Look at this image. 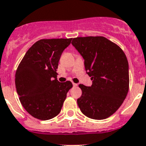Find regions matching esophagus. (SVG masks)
Segmentation results:
<instances>
[{"label": "esophagus", "instance_id": "34e87169", "mask_svg": "<svg viewBox=\"0 0 146 146\" xmlns=\"http://www.w3.org/2000/svg\"><path fill=\"white\" fill-rule=\"evenodd\" d=\"M73 87H76L77 85H78V84H76V83H73Z\"/></svg>", "mask_w": 146, "mask_h": 146}]
</instances>
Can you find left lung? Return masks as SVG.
Wrapping results in <instances>:
<instances>
[{
    "label": "left lung",
    "mask_w": 146,
    "mask_h": 146,
    "mask_svg": "<svg viewBox=\"0 0 146 146\" xmlns=\"http://www.w3.org/2000/svg\"><path fill=\"white\" fill-rule=\"evenodd\" d=\"M72 44L84 60L92 85L80 84L77 100L81 111L94 119H104L120 107L129 88L128 62L122 49L102 36L77 37Z\"/></svg>",
    "instance_id": "obj_1"
}]
</instances>
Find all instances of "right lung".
I'll use <instances>...</instances> for the list:
<instances>
[{
  "label": "right lung",
  "mask_w": 146,
  "mask_h": 146,
  "mask_svg": "<svg viewBox=\"0 0 146 146\" xmlns=\"http://www.w3.org/2000/svg\"><path fill=\"white\" fill-rule=\"evenodd\" d=\"M72 38L41 39L27 50L15 73V87L19 100L26 111L33 117L47 120L62 110L70 81L57 80L58 62Z\"/></svg>",
  "instance_id": "add662e5"
}]
</instances>
